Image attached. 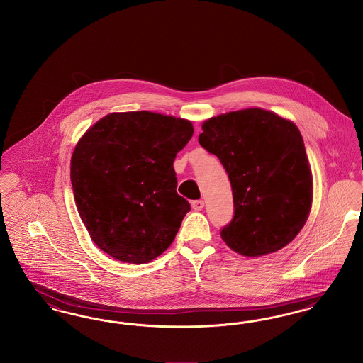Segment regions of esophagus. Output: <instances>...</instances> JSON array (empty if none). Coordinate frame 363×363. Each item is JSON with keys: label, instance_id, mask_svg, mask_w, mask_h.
Instances as JSON below:
<instances>
[{"label": "esophagus", "instance_id": "1", "mask_svg": "<svg viewBox=\"0 0 363 363\" xmlns=\"http://www.w3.org/2000/svg\"><path fill=\"white\" fill-rule=\"evenodd\" d=\"M203 207H205V202H203V201H201V199H199V201H194V202H192V208H194V210H196V211L202 210Z\"/></svg>", "mask_w": 363, "mask_h": 363}]
</instances>
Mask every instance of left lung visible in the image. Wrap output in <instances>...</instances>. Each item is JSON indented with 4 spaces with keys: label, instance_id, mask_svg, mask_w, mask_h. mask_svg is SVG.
I'll list each match as a JSON object with an SVG mask.
<instances>
[{
    "label": "left lung",
    "instance_id": "left-lung-1",
    "mask_svg": "<svg viewBox=\"0 0 363 363\" xmlns=\"http://www.w3.org/2000/svg\"><path fill=\"white\" fill-rule=\"evenodd\" d=\"M199 143L229 176L235 216L221 230L235 252L263 256L286 247L309 217L313 180L293 122L262 108L228 112L202 125Z\"/></svg>",
    "mask_w": 363,
    "mask_h": 363
}]
</instances>
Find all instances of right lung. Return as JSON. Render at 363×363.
Segmentation results:
<instances>
[{"instance_id": "obj_1", "label": "right lung", "mask_w": 363, "mask_h": 363, "mask_svg": "<svg viewBox=\"0 0 363 363\" xmlns=\"http://www.w3.org/2000/svg\"><path fill=\"white\" fill-rule=\"evenodd\" d=\"M194 134L189 121L149 111L113 112L76 145L70 180L79 217L96 245L142 264L174 240L189 201L176 192V155Z\"/></svg>"}]
</instances>
